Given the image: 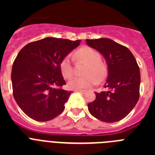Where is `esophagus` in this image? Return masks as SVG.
<instances>
[{
	"instance_id": "1",
	"label": "esophagus",
	"mask_w": 155,
	"mask_h": 155,
	"mask_svg": "<svg viewBox=\"0 0 155 155\" xmlns=\"http://www.w3.org/2000/svg\"><path fill=\"white\" fill-rule=\"evenodd\" d=\"M74 91H78V92H81V93H83V94H84V93L86 92L85 90H81V89H78V90H74Z\"/></svg>"
}]
</instances>
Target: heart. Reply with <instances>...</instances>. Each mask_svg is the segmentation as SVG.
Segmentation results:
<instances>
[{"instance_id": "obj_1", "label": "heart", "mask_w": 155, "mask_h": 155, "mask_svg": "<svg viewBox=\"0 0 155 155\" xmlns=\"http://www.w3.org/2000/svg\"><path fill=\"white\" fill-rule=\"evenodd\" d=\"M76 57L87 64L84 68V77H73L68 82L71 89H84L91 87L97 81H102L106 75V68L101 62V56L96 50L88 46L79 49ZM61 71L65 78H70L74 74V67L70 56H66L61 62Z\"/></svg>"}]
</instances>
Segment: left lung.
I'll use <instances>...</instances> for the list:
<instances>
[{
  "mask_svg": "<svg viewBox=\"0 0 155 155\" xmlns=\"http://www.w3.org/2000/svg\"><path fill=\"white\" fill-rule=\"evenodd\" d=\"M87 44L102 53L108 64L106 91L95 92L87 104L93 116L105 123L125 118L138 102L140 74L136 59L128 48L107 38L86 39Z\"/></svg>",
  "mask_w": 155,
  "mask_h": 155,
  "instance_id": "left-lung-1",
  "label": "left lung"
}]
</instances>
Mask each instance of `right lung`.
Segmentation results:
<instances>
[{
	"label": "right lung",
	"mask_w": 155,
	"mask_h": 155,
	"mask_svg": "<svg viewBox=\"0 0 155 155\" xmlns=\"http://www.w3.org/2000/svg\"><path fill=\"white\" fill-rule=\"evenodd\" d=\"M79 44L80 40L47 37L20 50L12 66V89L16 102L28 117L49 121L64 110L71 91L62 88L66 81L61 62Z\"/></svg>",
	"instance_id": "right-lung-1"
}]
</instances>
